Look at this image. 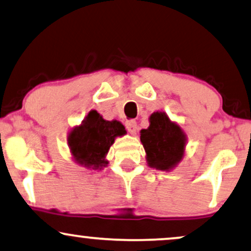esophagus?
<instances>
[{
  "instance_id": "1",
  "label": "esophagus",
  "mask_w": 251,
  "mask_h": 251,
  "mask_svg": "<svg viewBox=\"0 0 251 251\" xmlns=\"http://www.w3.org/2000/svg\"><path fill=\"white\" fill-rule=\"evenodd\" d=\"M125 126L131 134H135L136 128H138V126H136V122H134V120H128V122H126Z\"/></svg>"
}]
</instances>
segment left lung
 <instances>
[{
	"mask_svg": "<svg viewBox=\"0 0 251 251\" xmlns=\"http://www.w3.org/2000/svg\"><path fill=\"white\" fill-rule=\"evenodd\" d=\"M151 125L142 129L140 140L147 154L148 166L158 170H169L182 160L185 135L182 128L164 112H154L149 118Z\"/></svg>",
	"mask_w": 251,
	"mask_h": 251,
	"instance_id": "obj_1",
	"label": "left lung"
}]
</instances>
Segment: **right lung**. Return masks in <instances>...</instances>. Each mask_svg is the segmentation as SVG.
<instances>
[{
    "label": "right lung",
    "instance_id": "add662e5",
    "mask_svg": "<svg viewBox=\"0 0 251 251\" xmlns=\"http://www.w3.org/2000/svg\"><path fill=\"white\" fill-rule=\"evenodd\" d=\"M125 133V127L119 122L104 120L97 111L93 110L81 125L71 132L68 145L76 162L100 170L107 164L105 156L115 138Z\"/></svg>",
    "mask_w": 251,
    "mask_h": 251
}]
</instances>
